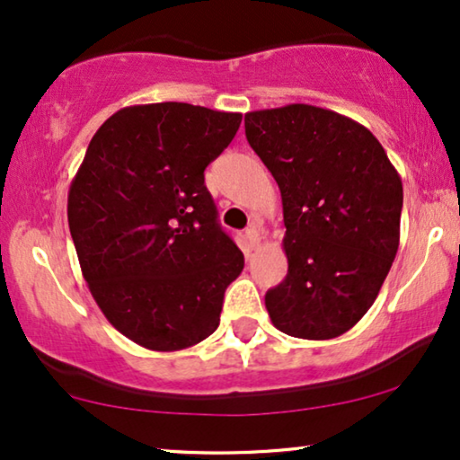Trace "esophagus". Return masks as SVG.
Masks as SVG:
<instances>
[{"mask_svg": "<svg viewBox=\"0 0 460 460\" xmlns=\"http://www.w3.org/2000/svg\"><path fill=\"white\" fill-rule=\"evenodd\" d=\"M261 234H263V232H261L260 226H251V228H247V232H244V236H247L251 247H260Z\"/></svg>", "mask_w": 460, "mask_h": 460, "instance_id": "34e87169", "label": "esophagus"}]
</instances>
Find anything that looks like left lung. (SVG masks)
<instances>
[{
    "label": "left lung",
    "mask_w": 460,
    "mask_h": 460,
    "mask_svg": "<svg viewBox=\"0 0 460 460\" xmlns=\"http://www.w3.org/2000/svg\"><path fill=\"white\" fill-rule=\"evenodd\" d=\"M282 197L288 272L266 293L276 329L335 339L375 304L400 244L402 180L354 119L310 104L244 115Z\"/></svg>",
    "instance_id": "left-lung-1"
}]
</instances>
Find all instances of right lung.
Instances as JSON below:
<instances>
[{
    "instance_id": "obj_1",
    "label": "right lung",
    "mask_w": 460,
    "mask_h": 460,
    "mask_svg": "<svg viewBox=\"0 0 460 460\" xmlns=\"http://www.w3.org/2000/svg\"><path fill=\"white\" fill-rule=\"evenodd\" d=\"M241 119L186 102L128 106L100 125L71 181L81 272L106 320L142 348L178 351L209 337L243 272L205 186Z\"/></svg>"
}]
</instances>
